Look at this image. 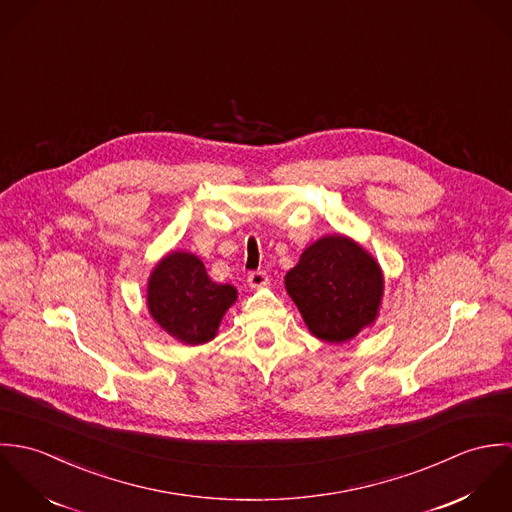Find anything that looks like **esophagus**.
<instances>
[{
  "label": "esophagus",
  "instance_id": "esophagus-1",
  "mask_svg": "<svg viewBox=\"0 0 512 512\" xmlns=\"http://www.w3.org/2000/svg\"><path fill=\"white\" fill-rule=\"evenodd\" d=\"M268 284V274L266 272H262V270H254V272H250L248 274V286L250 288H262V286H266Z\"/></svg>",
  "mask_w": 512,
  "mask_h": 512
}]
</instances>
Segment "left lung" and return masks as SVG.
I'll use <instances>...</instances> for the list:
<instances>
[{
  "instance_id": "left-lung-1",
  "label": "left lung",
  "mask_w": 512,
  "mask_h": 512,
  "mask_svg": "<svg viewBox=\"0 0 512 512\" xmlns=\"http://www.w3.org/2000/svg\"><path fill=\"white\" fill-rule=\"evenodd\" d=\"M382 286L380 266L347 236L313 242L286 274V290L305 325L327 343H345L374 321Z\"/></svg>"
}]
</instances>
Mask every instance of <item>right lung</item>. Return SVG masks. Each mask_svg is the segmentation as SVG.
<instances>
[{
	"label": "right lung",
	"instance_id": "1",
	"mask_svg": "<svg viewBox=\"0 0 512 512\" xmlns=\"http://www.w3.org/2000/svg\"><path fill=\"white\" fill-rule=\"evenodd\" d=\"M234 299L236 290L230 284L213 282L203 262L187 252L165 256L147 286L151 317L187 345L211 341Z\"/></svg>",
	"mask_w": 512,
	"mask_h": 512
}]
</instances>
